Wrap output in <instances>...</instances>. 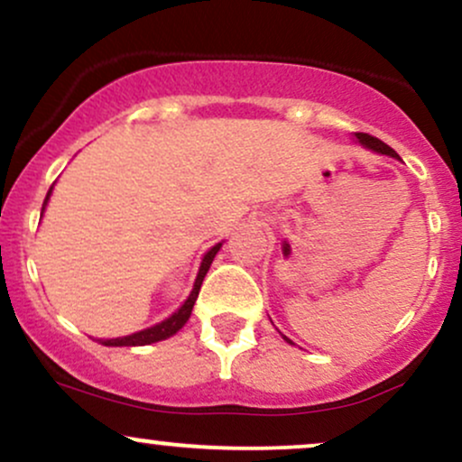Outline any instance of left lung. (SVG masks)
<instances>
[{"label":"left lung","instance_id":"obj_1","mask_svg":"<svg viewBox=\"0 0 462 462\" xmlns=\"http://www.w3.org/2000/svg\"><path fill=\"white\" fill-rule=\"evenodd\" d=\"M356 138H359V143H361L363 146H367V149L376 151V153H383V155H392V157H398V153H395V151L392 149V146H389V144H384L383 140L374 138V135H370V134L356 132ZM285 339H287V337H285ZM287 341H290V339H287ZM290 344H291V341H290Z\"/></svg>","mask_w":462,"mask_h":462}]
</instances>
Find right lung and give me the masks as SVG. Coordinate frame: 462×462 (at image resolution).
<instances>
[{"instance_id": "right-lung-1", "label": "right lung", "mask_w": 462, "mask_h": 462, "mask_svg": "<svg viewBox=\"0 0 462 462\" xmlns=\"http://www.w3.org/2000/svg\"><path fill=\"white\" fill-rule=\"evenodd\" d=\"M49 194H51V188H49V192H47V197H45V203H47ZM220 246H222V244H216V246L211 248V251L203 257V263H200V270H199V276H197V283H194V287H192V294L188 296V300L183 302L181 309H179L177 313H172L171 318L164 319V322L155 324V327H151V328H146V330H140V333L127 335V337H118V339H103L101 344L103 346H146V344H153V341H162V339L171 337V335H175L177 330L188 322L189 313H192L194 302H197V298H199V291H200V285H203L205 274H208L209 265H211V262H214L216 253L220 251Z\"/></svg>"}]
</instances>
